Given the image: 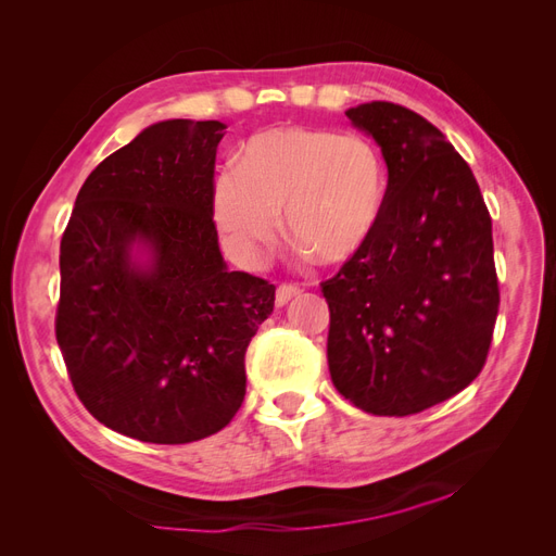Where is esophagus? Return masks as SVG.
<instances>
[{
	"label": "esophagus",
	"instance_id": "34e87169",
	"mask_svg": "<svg viewBox=\"0 0 556 556\" xmlns=\"http://www.w3.org/2000/svg\"><path fill=\"white\" fill-rule=\"evenodd\" d=\"M301 294V290L296 288V285H280L278 292H276V306H285L290 304V301Z\"/></svg>",
	"mask_w": 556,
	"mask_h": 556
}]
</instances>
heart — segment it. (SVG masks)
Returning <instances> with one entry per match:
<instances>
[{"label": "heart", "mask_w": 556, "mask_h": 556, "mask_svg": "<svg viewBox=\"0 0 556 556\" xmlns=\"http://www.w3.org/2000/svg\"><path fill=\"white\" fill-rule=\"evenodd\" d=\"M387 197V169L374 143L329 129L271 127L243 146L239 164L215 178L213 217L241 257L278 237L319 264H343L371 241Z\"/></svg>", "instance_id": "b5f03b06"}]
</instances>
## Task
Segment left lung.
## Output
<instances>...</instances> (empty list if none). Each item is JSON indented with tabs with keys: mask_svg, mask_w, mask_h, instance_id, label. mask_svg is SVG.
Returning a JSON list of instances; mask_svg holds the SVG:
<instances>
[{
	"mask_svg": "<svg viewBox=\"0 0 556 556\" xmlns=\"http://www.w3.org/2000/svg\"><path fill=\"white\" fill-rule=\"evenodd\" d=\"M348 121L387 164L380 223L323 282L329 374L352 406L403 417L482 371L498 313L492 217L473 172L422 115L359 104Z\"/></svg>",
	"mask_w": 556,
	"mask_h": 556,
	"instance_id": "obj_1",
	"label": "left lung"
}]
</instances>
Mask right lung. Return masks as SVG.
I'll list each match as a JSON object with an SVG mask.
<instances>
[{
  "mask_svg": "<svg viewBox=\"0 0 556 556\" xmlns=\"http://www.w3.org/2000/svg\"><path fill=\"white\" fill-rule=\"evenodd\" d=\"M220 121H162L83 182L60 243L58 345L104 427L180 445L225 429L276 285L229 271L213 225Z\"/></svg>",
  "mask_w": 556,
  "mask_h": 556,
  "instance_id": "obj_1",
  "label": "right lung"
}]
</instances>
